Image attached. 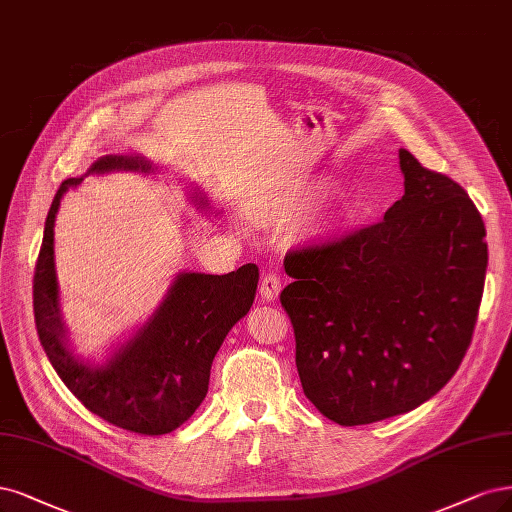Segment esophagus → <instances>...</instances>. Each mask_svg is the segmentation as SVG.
Returning <instances> with one entry per match:
<instances>
[{
    "instance_id": "esophagus-1",
    "label": "esophagus",
    "mask_w": 512,
    "mask_h": 512,
    "mask_svg": "<svg viewBox=\"0 0 512 512\" xmlns=\"http://www.w3.org/2000/svg\"><path fill=\"white\" fill-rule=\"evenodd\" d=\"M279 292H281V277L271 271L264 273L260 281V296L267 298V301H275Z\"/></svg>"
}]
</instances>
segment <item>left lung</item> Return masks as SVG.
Listing matches in <instances>:
<instances>
[{
  "instance_id": "obj_1",
  "label": "left lung",
  "mask_w": 512,
  "mask_h": 512,
  "mask_svg": "<svg viewBox=\"0 0 512 512\" xmlns=\"http://www.w3.org/2000/svg\"><path fill=\"white\" fill-rule=\"evenodd\" d=\"M404 195L381 222L286 256L281 292L305 396L339 426L409 413L472 341L487 271L466 190L400 148Z\"/></svg>"
}]
</instances>
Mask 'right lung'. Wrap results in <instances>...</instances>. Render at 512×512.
<instances>
[{
	"label": "right lung",
	"instance_id": "1",
	"mask_svg": "<svg viewBox=\"0 0 512 512\" xmlns=\"http://www.w3.org/2000/svg\"><path fill=\"white\" fill-rule=\"evenodd\" d=\"M142 171L154 167L137 154H108L88 173ZM82 178H69L57 190L44 224V239L33 273V313L40 343L57 375L84 407L112 426L135 434L158 436L180 428L207 394L209 370L222 341L250 311L258 267L243 264L226 275L180 273L133 337L103 364H88L72 354L59 311L55 273V218L61 199ZM192 201L209 203L195 192Z\"/></svg>",
	"mask_w": 512,
	"mask_h": 512
}]
</instances>
